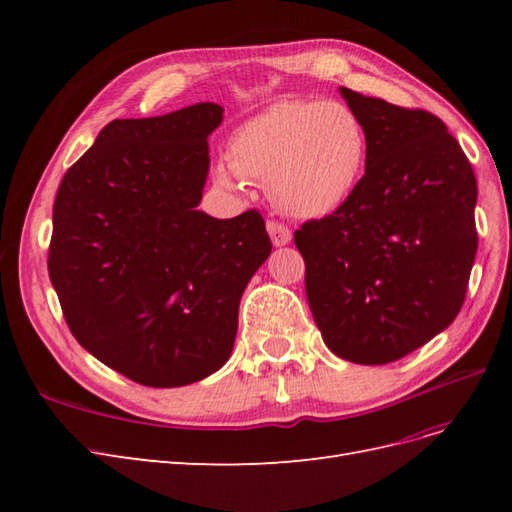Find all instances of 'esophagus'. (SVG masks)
Listing matches in <instances>:
<instances>
[{
  "label": "esophagus",
  "mask_w": 512,
  "mask_h": 512,
  "mask_svg": "<svg viewBox=\"0 0 512 512\" xmlns=\"http://www.w3.org/2000/svg\"><path fill=\"white\" fill-rule=\"evenodd\" d=\"M267 232H269V237H271L275 247L288 245L290 239H292V230L288 226H284L282 222H275V220L267 222Z\"/></svg>",
  "instance_id": "esophagus-1"
}]
</instances>
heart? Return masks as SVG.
Returning a JSON list of instances; mask_svg holds the SVG:
<instances>
[{
	"mask_svg": "<svg viewBox=\"0 0 512 512\" xmlns=\"http://www.w3.org/2000/svg\"><path fill=\"white\" fill-rule=\"evenodd\" d=\"M365 160V126L348 104L282 100L232 132L215 181L232 192L243 190L245 181H269L284 211L324 218L352 196Z\"/></svg>",
	"mask_w": 512,
	"mask_h": 512,
	"instance_id": "heart-1",
	"label": "heart"
}]
</instances>
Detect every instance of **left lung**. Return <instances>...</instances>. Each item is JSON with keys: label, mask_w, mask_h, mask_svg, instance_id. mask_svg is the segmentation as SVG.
<instances>
[{"label": "left lung", "mask_w": 512, "mask_h": 512, "mask_svg": "<svg viewBox=\"0 0 512 512\" xmlns=\"http://www.w3.org/2000/svg\"><path fill=\"white\" fill-rule=\"evenodd\" d=\"M367 134L365 175L294 243L324 344L359 365L393 363L455 320L478 235L476 177L442 119L348 87Z\"/></svg>", "instance_id": "8db88e82"}]
</instances>
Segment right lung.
Masks as SVG:
<instances>
[{
    "mask_svg": "<svg viewBox=\"0 0 512 512\" xmlns=\"http://www.w3.org/2000/svg\"><path fill=\"white\" fill-rule=\"evenodd\" d=\"M222 119L215 102L115 119L55 196L49 275L72 335L153 389L230 359L241 294L271 254L258 211L218 220L196 209Z\"/></svg>",
    "mask_w": 512,
    "mask_h": 512,
    "instance_id": "1",
    "label": "right lung"
}]
</instances>
